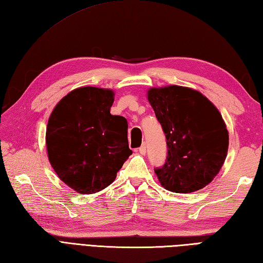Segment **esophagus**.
Here are the masks:
<instances>
[{
	"label": "esophagus",
	"mask_w": 263,
	"mask_h": 263,
	"mask_svg": "<svg viewBox=\"0 0 263 263\" xmlns=\"http://www.w3.org/2000/svg\"><path fill=\"white\" fill-rule=\"evenodd\" d=\"M138 151H139V154H141V155H144L145 154V151H146V148H145V144L143 143L141 146H140V148L138 149Z\"/></svg>",
	"instance_id": "obj_1"
}]
</instances>
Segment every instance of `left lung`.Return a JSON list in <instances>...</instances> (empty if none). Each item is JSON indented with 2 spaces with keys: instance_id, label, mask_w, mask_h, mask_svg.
I'll list each match as a JSON object with an SVG mask.
<instances>
[{
  "instance_id": "8db88e82",
  "label": "left lung",
  "mask_w": 263,
  "mask_h": 263,
  "mask_svg": "<svg viewBox=\"0 0 263 263\" xmlns=\"http://www.w3.org/2000/svg\"><path fill=\"white\" fill-rule=\"evenodd\" d=\"M148 100L167 139V157L155 168L160 184L174 193L209 185L228 155L229 132L211 101L188 87L151 88Z\"/></svg>"
}]
</instances>
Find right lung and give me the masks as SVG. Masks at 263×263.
Returning a JSON list of instances; mask_svg holds the SVG:
<instances>
[{
    "mask_svg": "<svg viewBox=\"0 0 263 263\" xmlns=\"http://www.w3.org/2000/svg\"><path fill=\"white\" fill-rule=\"evenodd\" d=\"M113 102L111 89L76 88L49 118V161L59 178L77 193L94 194L111 185L132 155L126 119L109 113Z\"/></svg>",
    "mask_w": 263,
    "mask_h": 263,
    "instance_id": "add662e5",
    "label": "right lung"
}]
</instances>
